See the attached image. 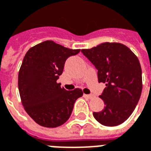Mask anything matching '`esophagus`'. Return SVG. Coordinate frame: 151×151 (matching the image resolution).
Returning <instances> with one entry per match:
<instances>
[{"instance_id": "obj_1", "label": "esophagus", "mask_w": 151, "mask_h": 151, "mask_svg": "<svg viewBox=\"0 0 151 151\" xmlns=\"http://www.w3.org/2000/svg\"><path fill=\"white\" fill-rule=\"evenodd\" d=\"M84 96L86 97V98H87V99H92V98H93V95H91V94H85Z\"/></svg>"}]
</instances>
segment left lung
Here are the masks:
<instances>
[{
	"instance_id": "obj_1",
	"label": "left lung",
	"mask_w": 151,
	"mask_h": 151,
	"mask_svg": "<svg viewBox=\"0 0 151 151\" xmlns=\"http://www.w3.org/2000/svg\"><path fill=\"white\" fill-rule=\"evenodd\" d=\"M81 52L98 69L99 83L106 87L99 96L105 107L93 115L105 126L119 125L131 116L142 88V69L136 55L119 42H104Z\"/></svg>"
}]
</instances>
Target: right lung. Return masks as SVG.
I'll use <instances>...</instances> for the list:
<instances>
[{
    "mask_svg": "<svg viewBox=\"0 0 151 151\" xmlns=\"http://www.w3.org/2000/svg\"><path fill=\"white\" fill-rule=\"evenodd\" d=\"M79 51L47 40L30 48L23 57L18 75L21 102L39 125H62L70 117L75 101L83 96L81 89L66 91L57 82L68 57Z\"/></svg>",
    "mask_w": 151,
    "mask_h": 151,
    "instance_id": "right-lung-1",
    "label": "right lung"
}]
</instances>
